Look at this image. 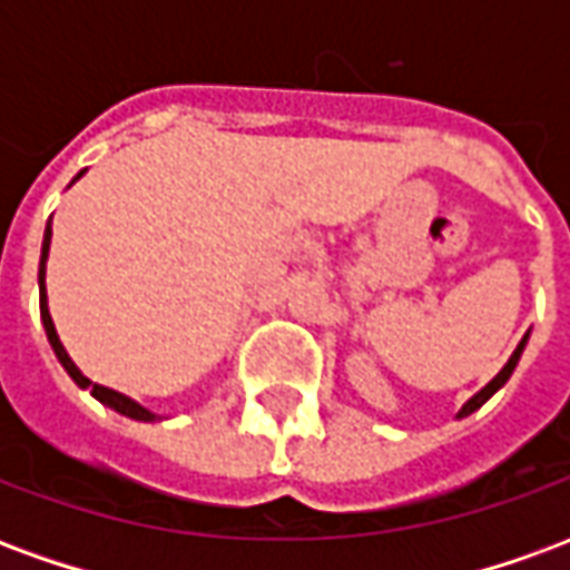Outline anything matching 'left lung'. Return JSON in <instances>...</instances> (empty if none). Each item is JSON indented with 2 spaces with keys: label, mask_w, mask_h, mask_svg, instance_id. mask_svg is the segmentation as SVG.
Listing matches in <instances>:
<instances>
[{
  "label": "left lung",
  "mask_w": 570,
  "mask_h": 570,
  "mask_svg": "<svg viewBox=\"0 0 570 570\" xmlns=\"http://www.w3.org/2000/svg\"><path fill=\"white\" fill-rule=\"evenodd\" d=\"M525 345H528V333L522 335V342L515 345V351H513V354H510V360L503 363V370L498 372V375H494V379H491V382L485 384L482 391H476V394L470 396V400H466L464 406L458 409V419H466V415H473V412H476V409L482 406L485 400H491V396H494V394H498V391H501L503 384L510 382V375H513L515 363H519V357H522V351H525Z\"/></svg>",
  "instance_id": "1"
}]
</instances>
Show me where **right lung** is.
Returning <instances> with one entry per match:
<instances>
[{"label": "right lung", "mask_w": 570, "mask_h": 570, "mask_svg": "<svg viewBox=\"0 0 570 570\" xmlns=\"http://www.w3.org/2000/svg\"><path fill=\"white\" fill-rule=\"evenodd\" d=\"M81 176H85V170H81L76 179H81ZM76 179H72V183H76ZM72 183H69V186H72ZM48 249H51V219H48V225H45L42 259H39V314H42L45 335H48V342H51V347H55V357L60 360V366L67 370L69 379L79 384L81 391H91L94 400H100L104 406L116 409L118 415H125V419H134V421H158V415H155L151 409L140 406L137 400L118 394V391H112V387H104V384L91 382V379H88V375L72 363V357L67 354V347H63V342H60V335H57L55 321H51V311H48V289H45V262H48Z\"/></svg>", "instance_id": "add662e5"}]
</instances>
